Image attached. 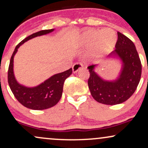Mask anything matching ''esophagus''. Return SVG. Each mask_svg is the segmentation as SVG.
<instances>
[{"label":"esophagus","mask_w":148,"mask_h":148,"mask_svg":"<svg viewBox=\"0 0 148 148\" xmlns=\"http://www.w3.org/2000/svg\"><path fill=\"white\" fill-rule=\"evenodd\" d=\"M83 67V64L81 62H76L72 66V71L74 73H76L80 69Z\"/></svg>","instance_id":"obj_1"}]
</instances>
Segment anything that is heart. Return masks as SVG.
Listing matches in <instances>:
<instances>
[{
    "label": "heart",
    "mask_w": 148,
    "mask_h": 148,
    "mask_svg": "<svg viewBox=\"0 0 148 148\" xmlns=\"http://www.w3.org/2000/svg\"><path fill=\"white\" fill-rule=\"evenodd\" d=\"M118 36L111 28L102 30L89 29L80 35L79 45L84 47H91L93 55L103 56L108 53L115 48Z\"/></svg>",
    "instance_id": "heart-1"
}]
</instances>
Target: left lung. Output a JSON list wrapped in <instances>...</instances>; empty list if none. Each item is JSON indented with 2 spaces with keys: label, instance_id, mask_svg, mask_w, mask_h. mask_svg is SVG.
Here are the masks:
<instances>
[{
  "label": "left lung",
  "instance_id": "1",
  "mask_svg": "<svg viewBox=\"0 0 148 148\" xmlns=\"http://www.w3.org/2000/svg\"><path fill=\"white\" fill-rule=\"evenodd\" d=\"M115 49L108 56V59L118 60L121 68L116 79L107 80L101 77L95 69L99 64L88 67L90 77L88 84L91 95L99 103L115 105L123 103L136 90L141 76V62L132 40L118 32Z\"/></svg>",
  "mask_w": 148,
  "mask_h": 148
}]
</instances>
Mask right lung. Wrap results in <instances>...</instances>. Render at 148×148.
<instances>
[{"mask_svg": "<svg viewBox=\"0 0 148 148\" xmlns=\"http://www.w3.org/2000/svg\"><path fill=\"white\" fill-rule=\"evenodd\" d=\"M55 29L41 30L32 34L22 40L15 48L8 68V84L16 99L26 108L44 110L55 106L62 97L65 79L72 74V69L56 74L35 87H27L18 84L14 74V58L18 49L25 42L42 35L52 33Z\"/></svg>", "mask_w": 148, "mask_h": 148, "instance_id": "right-lung-1", "label": "right lung"}]
</instances>
